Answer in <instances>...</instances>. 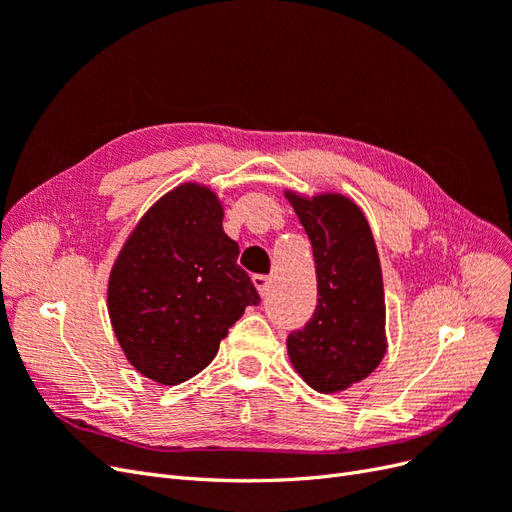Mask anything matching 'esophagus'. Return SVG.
<instances>
[{
  "instance_id": "obj_1",
  "label": "esophagus",
  "mask_w": 512,
  "mask_h": 512,
  "mask_svg": "<svg viewBox=\"0 0 512 512\" xmlns=\"http://www.w3.org/2000/svg\"><path fill=\"white\" fill-rule=\"evenodd\" d=\"M252 282H254V286H256V290L260 292V294H267V290H269V284H271V280H269V275H252Z\"/></svg>"
}]
</instances>
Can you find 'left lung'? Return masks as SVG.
I'll return each mask as SVG.
<instances>
[{
	"label": "left lung",
	"mask_w": 512,
	"mask_h": 512,
	"mask_svg": "<svg viewBox=\"0 0 512 512\" xmlns=\"http://www.w3.org/2000/svg\"><path fill=\"white\" fill-rule=\"evenodd\" d=\"M286 196L312 241L318 280V305L303 329L290 331L288 356L312 389L337 393L367 378L386 352L376 243L350 198Z\"/></svg>",
	"instance_id": "1"
}]
</instances>
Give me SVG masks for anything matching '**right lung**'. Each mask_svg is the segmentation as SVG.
<instances>
[{"mask_svg": "<svg viewBox=\"0 0 512 512\" xmlns=\"http://www.w3.org/2000/svg\"><path fill=\"white\" fill-rule=\"evenodd\" d=\"M222 218L218 196L183 183L143 215L113 265L108 316L117 342L160 384L203 371L245 307L260 303Z\"/></svg>", "mask_w": 512, "mask_h": 512, "instance_id": "obj_1", "label": "right lung"}]
</instances>
